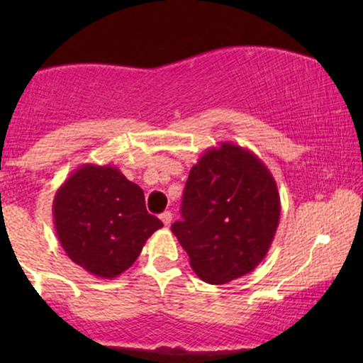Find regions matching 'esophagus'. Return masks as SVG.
Wrapping results in <instances>:
<instances>
[{
  "label": "esophagus",
  "mask_w": 363,
  "mask_h": 363,
  "mask_svg": "<svg viewBox=\"0 0 363 363\" xmlns=\"http://www.w3.org/2000/svg\"><path fill=\"white\" fill-rule=\"evenodd\" d=\"M160 220L163 221V225H165V226H170V225H172V213H170V211L162 213Z\"/></svg>",
  "instance_id": "34e87169"
}]
</instances>
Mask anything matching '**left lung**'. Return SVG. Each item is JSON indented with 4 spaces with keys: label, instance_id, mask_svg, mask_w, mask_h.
Masks as SVG:
<instances>
[{
    "label": "left lung",
    "instance_id": "obj_1",
    "mask_svg": "<svg viewBox=\"0 0 363 363\" xmlns=\"http://www.w3.org/2000/svg\"><path fill=\"white\" fill-rule=\"evenodd\" d=\"M172 225L191 269L210 284H225L256 269L279 226L281 198L257 155L221 142L191 167Z\"/></svg>",
    "mask_w": 363,
    "mask_h": 363
}]
</instances>
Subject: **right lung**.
<instances>
[{
	"instance_id": "right-lung-1",
	"label": "right lung",
	"mask_w": 363,
	"mask_h": 363,
	"mask_svg": "<svg viewBox=\"0 0 363 363\" xmlns=\"http://www.w3.org/2000/svg\"><path fill=\"white\" fill-rule=\"evenodd\" d=\"M54 226L62 250L92 276L113 279L130 267L163 223L147 211L142 188L117 167L86 163L57 188Z\"/></svg>"
}]
</instances>
